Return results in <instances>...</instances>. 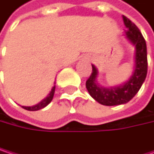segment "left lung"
Returning <instances> with one entry per match:
<instances>
[{
	"instance_id": "left-lung-1",
	"label": "left lung",
	"mask_w": 154,
	"mask_h": 154,
	"mask_svg": "<svg viewBox=\"0 0 154 154\" xmlns=\"http://www.w3.org/2000/svg\"><path fill=\"white\" fill-rule=\"evenodd\" d=\"M123 20L127 28L125 31L127 38L135 45V68L130 80L124 85L115 88H103L97 85L96 77L98 71L92 65V72L86 81V88L90 95L99 103L105 106L125 104L131 100L142 87L148 69L146 42L136 25L128 18L123 16Z\"/></svg>"
}]
</instances>
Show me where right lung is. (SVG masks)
Instances as JSON below:
<instances>
[{
	"mask_svg": "<svg viewBox=\"0 0 154 154\" xmlns=\"http://www.w3.org/2000/svg\"><path fill=\"white\" fill-rule=\"evenodd\" d=\"M54 90H55V86H54L50 91V93L47 95V97L45 99H44L40 103L33 106V107H22L23 109H27V110H29V111H36V110H39L45 107H46L53 100V97H54Z\"/></svg>",
	"mask_w": 154,
	"mask_h": 154,
	"instance_id": "obj_1",
	"label": "right lung"
}]
</instances>
